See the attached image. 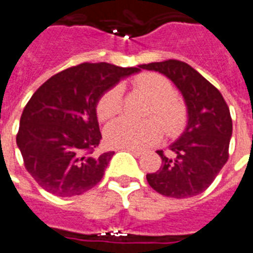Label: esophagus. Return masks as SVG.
Wrapping results in <instances>:
<instances>
[{"mask_svg": "<svg viewBox=\"0 0 253 253\" xmlns=\"http://www.w3.org/2000/svg\"><path fill=\"white\" fill-rule=\"evenodd\" d=\"M125 150H128V151H130L132 154H135V156H140L143 151L142 150H139V149H133V147H124Z\"/></svg>", "mask_w": 253, "mask_h": 253, "instance_id": "1", "label": "esophagus"}]
</instances>
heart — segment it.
<instances>
[{
  "label": "heart",
  "instance_id": "b5f03b06",
  "mask_svg": "<svg viewBox=\"0 0 253 253\" xmlns=\"http://www.w3.org/2000/svg\"><path fill=\"white\" fill-rule=\"evenodd\" d=\"M135 86L151 97L149 113H156L158 118H147L137 121L132 118H118L107 125L104 130L106 142L113 147H133L143 149L157 143L164 133V126L168 135H176L183 129L187 120L186 106L182 100L172 95V84L168 78L157 73H143L135 78ZM123 110V90L114 85L104 92L97 100L96 113L99 120L107 121L120 114Z\"/></svg>",
  "mask_w": 253,
  "mask_h": 253
}]
</instances>
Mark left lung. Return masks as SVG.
I'll use <instances>...</instances> for the list:
<instances>
[{"mask_svg": "<svg viewBox=\"0 0 253 253\" xmlns=\"http://www.w3.org/2000/svg\"><path fill=\"white\" fill-rule=\"evenodd\" d=\"M158 71L180 90L187 107V125L169 144L168 154L158 150L161 168L146 179L157 193L172 198H189L203 193L215 180L229 158L233 123L222 93L200 73L180 60L140 64Z\"/></svg>", "mask_w": 253, "mask_h": 253, "instance_id": "obj_1", "label": "left lung"}]
</instances>
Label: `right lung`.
I'll list each match as a JSON object with an SVG mask.
<instances>
[{"instance_id": "right-lung-1", "label": "right lung", "mask_w": 253, "mask_h": 253, "mask_svg": "<svg viewBox=\"0 0 253 253\" xmlns=\"http://www.w3.org/2000/svg\"><path fill=\"white\" fill-rule=\"evenodd\" d=\"M140 67L83 63L50 77L26 104L16 136L27 172L57 197L80 196L102 180L114 151L96 154L97 100Z\"/></svg>"}]
</instances>
